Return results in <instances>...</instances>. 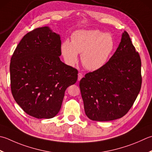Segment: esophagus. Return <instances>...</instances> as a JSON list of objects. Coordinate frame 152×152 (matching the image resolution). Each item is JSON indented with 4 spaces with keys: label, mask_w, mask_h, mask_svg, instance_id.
I'll list each match as a JSON object with an SVG mask.
<instances>
[{
    "label": "esophagus",
    "mask_w": 152,
    "mask_h": 152,
    "mask_svg": "<svg viewBox=\"0 0 152 152\" xmlns=\"http://www.w3.org/2000/svg\"><path fill=\"white\" fill-rule=\"evenodd\" d=\"M78 81H80V80L82 78V77H83V74H82V73L79 72V73H78Z\"/></svg>",
    "instance_id": "1"
}]
</instances>
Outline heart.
<instances>
[{"label": "heart", "mask_w": 152, "mask_h": 152, "mask_svg": "<svg viewBox=\"0 0 152 152\" xmlns=\"http://www.w3.org/2000/svg\"><path fill=\"white\" fill-rule=\"evenodd\" d=\"M115 48V42L110 34L98 29H81L74 31L71 41L65 40L61 45L64 61L74 66L81 53V61L86 69L94 71L102 68L111 56Z\"/></svg>", "instance_id": "1"}]
</instances>
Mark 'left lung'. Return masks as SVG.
I'll return each instance as SVG.
<instances>
[{
  "label": "left lung",
  "instance_id": "obj_1",
  "mask_svg": "<svg viewBox=\"0 0 152 152\" xmlns=\"http://www.w3.org/2000/svg\"><path fill=\"white\" fill-rule=\"evenodd\" d=\"M141 86L140 56L129 35L124 31L109 61L100 69L86 74L80 81L86 115L96 121L123 117L132 107Z\"/></svg>",
  "mask_w": 152,
  "mask_h": 152
}]
</instances>
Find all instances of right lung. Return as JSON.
Returning <instances> with one entry per match:
<instances>
[{
	"mask_svg": "<svg viewBox=\"0 0 152 152\" xmlns=\"http://www.w3.org/2000/svg\"><path fill=\"white\" fill-rule=\"evenodd\" d=\"M60 35L47 26L28 32L11 58L12 96L27 114L51 118L61 107L66 88L78 79V70L62 62Z\"/></svg>",
	"mask_w": 152,
	"mask_h": 152,
	"instance_id": "right-lung-1",
	"label": "right lung"
}]
</instances>
